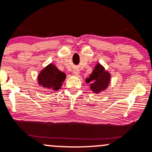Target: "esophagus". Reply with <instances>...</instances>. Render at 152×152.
Wrapping results in <instances>:
<instances>
[{
  "instance_id": "1",
  "label": "esophagus",
  "mask_w": 152,
  "mask_h": 152,
  "mask_svg": "<svg viewBox=\"0 0 152 152\" xmlns=\"http://www.w3.org/2000/svg\"><path fill=\"white\" fill-rule=\"evenodd\" d=\"M73 73L75 75V76H77V75H79V70L78 69V68H75V69L73 70Z\"/></svg>"
}]
</instances>
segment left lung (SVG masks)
<instances>
[{"instance_id": "1", "label": "left lung", "mask_w": 152, "mask_h": 152, "mask_svg": "<svg viewBox=\"0 0 152 152\" xmlns=\"http://www.w3.org/2000/svg\"><path fill=\"white\" fill-rule=\"evenodd\" d=\"M111 75L99 63H97L93 69L89 78L86 79V82L89 84L90 89L94 93L99 94L108 87L110 81Z\"/></svg>"}]
</instances>
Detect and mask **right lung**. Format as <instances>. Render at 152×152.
<instances>
[{
	"label": "right lung",
	"instance_id": "1",
	"mask_svg": "<svg viewBox=\"0 0 152 152\" xmlns=\"http://www.w3.org/2000/svg\"><path fill=\"white\" fill-rule=\"evenodd\" d=\"M66 73L59 71L52 63L42 70L37 77L38 84L48 91H58L66 79Z\"/></svg>",
	"mask_w": 152,
	"mask_h": 152
}]
</instances>
